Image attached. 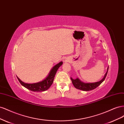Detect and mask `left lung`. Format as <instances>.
Listing matches in <instances>:
<instances>
[{
  "label": "left lung",
  "mask_w": 124,
  "mask_h": 124,
  "mask_svg": "<svg viewBox=\"0 0 124 124\" xmlns=\"http://www.w3.org/2000/svg\"><path fill=\"white\" fill-rule=\"evenodd\" d=\"M108 69V67L107 68V72L105 74L104 77L102 78V79L98 82H95V83H85V82L81 81L78 78H76V79H73L72 78H71V80L72 82L73 85L76 88L82 90V91H91V90H93L98 87L99 85H100L104 81L107 75Z\"/></svg>",
  "instance_id": "obj_1"
}]
</instances>
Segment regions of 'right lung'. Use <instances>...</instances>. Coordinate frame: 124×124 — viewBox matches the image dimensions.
Listing matches in <instances>:
<instances>
[{
	"instance_id": "right-lung-1",
	"label": "right lung",
	"mask_w": 124,
	"mask_h": 124,
	"mask_svg": "<svg viewBox=\"0 0 124 124\" xmlns=\"http://www.w3.org/2000/svg\"><path fill=\"white\" fill-rule=\"evenodd\" d=\"M63 63L62 62H59L57 64L55 65L52 68L48 73V76L44 78V80L40 82L35 83H26L22 81L19 78L17 77L18 80L22 86L27 89L33 92H42L46 91L50 87V86L53 84L55 74L58 68L61 67Z\"/></svg>"
}]
</instances>
